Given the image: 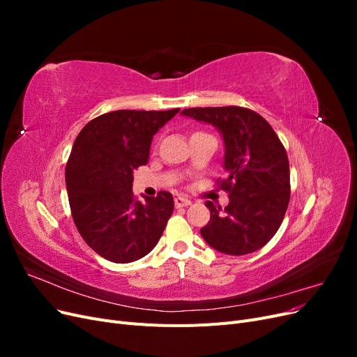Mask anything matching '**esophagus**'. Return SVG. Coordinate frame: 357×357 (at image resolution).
Here are the masks:
<instances>
[{"label":"esophagus","mask_w":357,"mask_h":357,"mask_svg":"<svg viewBox=\"0 0 357 357\" xmlns=\"http://www.w3.org/2000/svg\"><path fill=\"white\" fill-rule=\"evenodd\" d=\"M174 204H176L177 208H180V207H188V205H190L192 202H190V199H188V198L177 197V198L174 199Z\"/></svg>","instance_id":"1"}]
</instances>
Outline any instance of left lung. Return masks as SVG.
I'll return each instance as SVG.
<instances>
[{
    "mask_svg": "<svg viewBox=\"0 0 357 357\" xmlns=\"http://www.w3.org/2000/svg\"><path fill=\"white\" fill-rule=\"evenodd\" d=\"M219 129L226 177L218 186L229 195L225 210L205 202L210 222L202 238L218 252L241 256L262 248L282 225L290 199L289 159L265 119L244 107H193L181 112Z\"/></svg>",
    "mask_w": 357,
    "mask_h": 357,
    "instance_id": "obj_1",
    "label": "left lung"
}]
</instances>
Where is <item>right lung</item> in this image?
I'll list each match as a JSON object with an SVG mask.
<instances>
[{
    "label": "right lung",
    "mask_w": 357,
    "mask_h": 357,
    "mask_svg": "<svg viewBox=\"0 0 357 357\" xmlns=\"http://www.w3.org/2000/svg\"><path fill=\"white\" fill-rule=\"evenodd\" d=\"M116 110L86 123L66 167L71 215L84 243L114 264L153 250L174 211L169 192L138 201L132 172L146 165L153 135L178 113Z\"/></svg>",
    "instance_id": "obj_1"
}]
</instances>
